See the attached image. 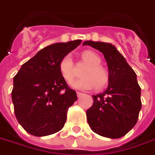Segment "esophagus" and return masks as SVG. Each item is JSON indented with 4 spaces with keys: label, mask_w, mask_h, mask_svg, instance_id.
I'll list each match as a JSON object with an SVG mask.
<instances>
[{
    "label": "esophagus",
    "mask_w": 155,
    "mask_h": 155,
    "mask_svg": "<svg viewBox=\"0 0 155 155\" xmlns=\"http://www.w3.org/2000/svg\"><path fill=\"white\" fill-rule=\"evenodd\" d=\"M82 95H83V94H82V92H79V91H77V95H78V98H80V97H81V96H82Z\"/></svg>",
    "instance_id": "34e87169"
}]
</instances>
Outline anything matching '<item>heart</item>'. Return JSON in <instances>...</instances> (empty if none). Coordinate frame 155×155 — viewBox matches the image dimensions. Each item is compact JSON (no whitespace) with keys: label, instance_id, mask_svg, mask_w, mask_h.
Segmentation results:
<instances>
[{"label":"heart","instance_id":"heart-1","mask_svg":"<svg viewBox=\"0 0 155 155\" xmlns=\"http://www.w3.org/2000/svg\"><path fill=\"white\" fill-rule=\"evenodd\" d=\"M82 60L88 64L82 73V78L75 80L71 83V87L80 91L92 89L101 90L109 83V75L108 71L101 66V58L97 53L91 51L82 52ZM59 70L66 82H70L74 78V64L71 54H66L59 64Z\"/></svg>","mask_w":155,"mask_h":155}]
</instances>
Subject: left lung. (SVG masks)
<instances>
[{"instance_id": "obj_1", "label": "left lung", "mask_w": 155, "mask_h": 155, "mask_svg": "<svg viewBox=\"0 0 155 155\" xmlns=\"http://www.w3.org/2000/svg\"><path fill=\"white\" fill-rule=\"evenodd\" d=\"M104 54L109 68V85L104 92L92 95L87 118L94 132L108 138H120L136 125L141 109L140 87L137 74L112 44L84 41Z\"/></svg>"}]
</instances>
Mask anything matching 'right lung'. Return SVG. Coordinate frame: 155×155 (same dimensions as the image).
Returning a JSON list of instances; mask_svg holds the SVG:
<instances>
[{"mask_svg": "<svg viewBox=\"0 0 155 155\" xmlns=\"http://www.w3.org/2000/svg\"><path fill=\"white\" fill-rule=\"evenodd\" d=\"M81 42L55 43L41 49L14 77L11 96L15 114L29 134L45 137L64 126L68 108L78 96L61 76L59 64Z\"/></svg>", "mask_w": 155, "mask_h": 155, "instance_id": "right-lung-1", "label": "right lung"}]
</instances>
